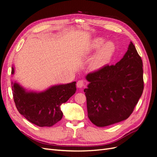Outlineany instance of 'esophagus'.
Instances as JSON below:
<instances>
[{"mask_svg": "<svg viewBox=\"0 0 157 157\" xmlns=\"http://www.w3.org/2000/svg\"><path fill=\"white\" fill-rule=\"evenodd\" d=\"M77 86L78 88H82L84 86V81L83 80H79L77 82Z\"/></svg>", "mask_w": 157, "mask_h": 157, "instance_id": "1", "label": "esophagus"}]
</instances>
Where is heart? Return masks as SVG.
<instances>
[{
	"label": "heart",
	"instance_id": "obj_1",
	"mask_svg": "<svg viewBox=\"0 0 157 157\" xmlns=\"http://www.w3.org/2000/svg\"><path fill=\"white\" fill-rule=\"evenodd\" d=\"M104 42H105V40L103 38H96L90 43L89 50L96 51L103 45ZM114 52H115V46L113 43L111 42H106L100 49H99L96 54L94 57L92 61V67L95 69L102 67L110 61Z\"/></svg>",
	"mask_w": 157,
	"mask_h": 157
}]
</instances>
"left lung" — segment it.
Listing matches in <instances>:
<instances>
[{
  "instance_id": "8db88e82",
  "label": "left lung",
  "mask_w": 157,
  "mask_h": 157,
  "mask_svg": "<svg viewBox=\"0 0 157 157\" xmlns=\"http://www.w3.org/2000/svg\"><path fill=\"white\" fill-rule=\"evenodd\" d=\"M143 73L142 59L132 42L115 65L88 73L90 84L84 92L90 121L103 127L129 117L144 91Z\"/></svg>"
}]
</instances>
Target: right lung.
<instances>
[{
	"instance_id": "obj_1",
	"label": "right lung",
	"mask_w": 157,
	"mask_h": 157,
	"mask_svg": "<svg viewBox=\"0 0 157 157\" xmlns=\"http://www.w3.org/2000/svg\"><path fill=\"white\" fill-rule=\"evenodd\" d=\"M14 68H12V74ZM16 107L21 115L40 127L52 126L63 117L60 105L75 93L76 82L52 86L39 93L26 92L17 83L12 82Z\"/></svg>"
}]
</instances>
